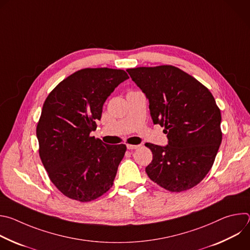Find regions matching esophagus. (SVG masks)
Wrapping results in <instances>:
<instances>
[{"label": "esophagus", "mask_w": 250, "mask_h": 250, "mask_svg": "<svg viewBox=\"0 0 250 250\" xmlns=\"http://www.w3.org/2000/svg\"><path fill=\"white\" fill-rule=\"evenodd\" d=\"M140 146L139 145H137V146H133V145H127L126 146V147H127V149H136V148H138Z\"/></svg>", "instance_id": "esophagus-1"}]
</instances>
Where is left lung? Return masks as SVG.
<instances>
[{"instance_id":"1","label":"left lung","mask_w":250,"mask_h":250,"mask_svg":"<svg viewBox=\"0 0 250 250\" xmlns=\"http://www.w3.org/2000/svg\"><path fill=\"white\" fill-rule=\"evenodd\" d=\"M149 102L153 123L164 126L168 145L146 144L152 151L146 168L150 179L171 192L199 184L222 144L221 111L210 92L171 65L126 70Z\"/></svg>"}]
</instances>
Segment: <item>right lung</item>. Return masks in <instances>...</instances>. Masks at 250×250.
Instances as JSON below:
<instances>
[{
    "instance_id": "1",
    "label": "right lung",
    "mask_w": 250,
    "mask_h": 250,
    "mask_svg": "<svg viewBox=\"0 0 250 250\" xmlns=\"http://www.w3.org/2000/svg\"><path fill=\"white\" fill-rule=\"evenodd\" d=\"M128 79L124 70L86 68L59 83L46 98L37 137L51 182L66 197L90 202L109 191L125 155V145L91 136L103 105Z\"/></svg>"
}]
</instances>
